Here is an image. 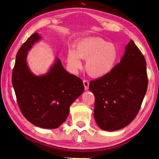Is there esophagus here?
<instances>
[{"label": "esophagus", "instance_id": "obj_1", "mask_svg": "<svg viewBox=\"0 0 159 159\" xmlns=\"http://www.w3.org/2000/svg\"><path fill=\"white\" fill-rule=\"evenodd\" d=\"M83 85H84V87H85V90H88V88H89V81H88V80L84 79L83 80Z\"/></svg>", "mask_w": 159, "mask_h": 159}]
</instances>
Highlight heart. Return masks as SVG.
<instances>
[{"instance_id": "heart-1", "label": "heart", "mask_w": 159, "mask_h": 159, "mask_svg": "<svg viewBox=\"0 0 159 159\" xmlns=\"http://www.w3.org/2000/svg\"><path fill=\"white\" fill-rule=\"evenodd\" d=\"M119 51L117 46L99 38H86L70 49L67 61L74 71L82 66L80 58L86 60L85 70L93 77H101L109 74L116 64Z\"/></svg>"}]
</instances>
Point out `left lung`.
<instances>
[{"mask_svg": "<svg viewBox=\"0 0 159 159\" xmlns=\"http://www.w3.org/2000/svg\"><path fill=\"white\" fill-rule=\"evenodd\" d=\"M146 64L130 40L120 62L109 74L90 82L95 99L94 117L102 130H120L136 117L147 90Z\"/></svg>", "mask_w": 159, "mask_h": 159, "instance_id": "obj_1", "label": "left lung"}]
</instances>
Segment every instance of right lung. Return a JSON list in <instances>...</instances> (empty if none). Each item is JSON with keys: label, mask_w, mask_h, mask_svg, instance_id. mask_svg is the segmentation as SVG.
<instances>
[{"label": "right lung", "mask_w": 159, "mask_h": 159, "mask_svg": "<svg viewBox=\"0 0 159 159\" xmlns=\"http://www.w3.org/2000/svg\"><path fill=\"white\" fill-rule=\"evenodd\" d=\"M41 39L34 33L20 48L12 83L24 116L37 127L53 129L65 121L70 106L83 93L84 85L80 78L64 69L59 58L45 74L32 73L26 61L27 53Z\"/></svg>", "instance_id": "add662e5"}]
</instances>
